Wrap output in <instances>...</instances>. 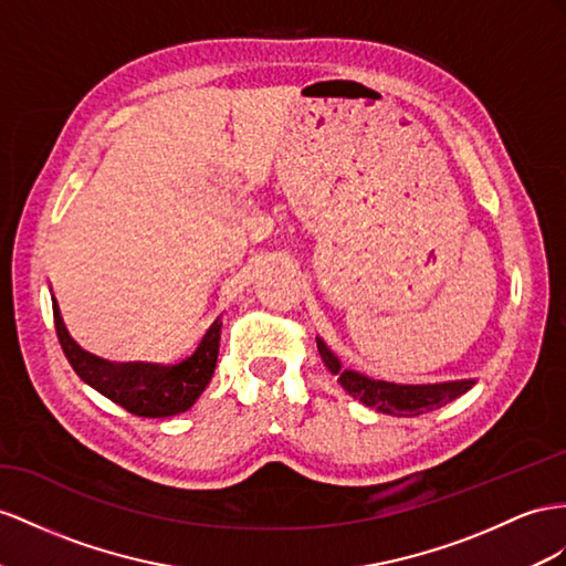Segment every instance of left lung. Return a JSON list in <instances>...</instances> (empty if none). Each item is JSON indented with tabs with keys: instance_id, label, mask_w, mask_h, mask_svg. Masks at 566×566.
I'll return each instance as SVG.
<instances>
[{
	"instance_id": "left-lung-1",
	"label": "left lung",
	"mask_w": 566,
	"mask_h": 566,
	"mask_svg": "<svg viewBox=\"0 0 566 566\" xmlns=\"http://www.w3.org/2000/svg\"><path fill=\"white\" fill-rule=\"evenodd\" d=\"M317 352H321L327 370L337 375V382L346 392L364 401L366 407L389 416H421L423 411L440 409L447 401L467 395L475 385V380H452L434 385H397L387 380H373L364 373L344 368L342 360L329 352V346L321 337H317Z\"/></svg>"
}]
</instances>
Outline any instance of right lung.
Masks as SVG:
<instances>
[{
    "label": "right lung",
    "mask_w": 566,
    "mask_h": 566,
    "mask_svg": "<svg viewBox=\"0 0 566 566\" xmlns=\"http://www.w3.org/2000/svg\"><path fill=\"white\" fill-rule=\"evenodd\" d=\"M54 327L56 337L69 358L71 368L78 378L97 389L109 401L119 403L128 413L140 418H167L188 411L208 387L214 373L217 354H220V317L202 335L196 352L181 364L157 366V364H109L97 358L71 339L62 321L60 306L54 301Z\"/></svg>",
    "instance_id": "right-lung-1"
}]
</instances>
